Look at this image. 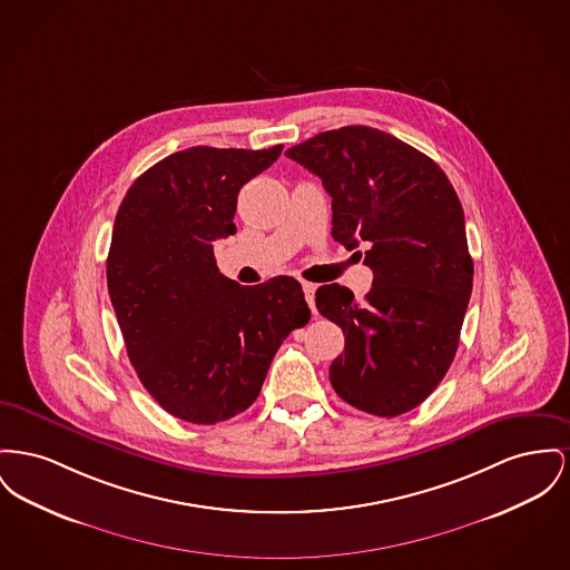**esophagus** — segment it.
<instances>
[{
  "mask_svg": "<svg viewBox=\"0 0 570 570\" xmlns=\"http://www.w3.org/2000/svg\"><path fill=\"white\" fill-rule=\"evenodd\" d=\"M303 295H305V302L309 305L312 312H316V305H314V293H316V286L309 284V282H303L302 284Z\"/></svg>",
  "mask_w": 570,
  "mask_h": 570,
  "instance_id": "esophagus-1",
  "label": "esophagus"
}]
</instances>
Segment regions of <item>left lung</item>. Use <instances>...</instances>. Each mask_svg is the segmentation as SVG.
Returning a JSON list of instances; mask_svg holds the SVG:
<instances>
[{
    "label": "left lung",
    "instance_id": "left-lung-1",
    "mask_svg": "<svg viewBox=\"0 0 570 570\" xmlns=\"http://www.w3.org/2000/svg\"><path fill=\"white\" fill-rule=\"evenodd\" d=\"M332 196V236L366 245L364 302L340 284L316 291L342 327L330 368L342 401L396 417L426 401L450 368L468 312L473 263L459 196L431 157L372 127H342L286 150ZM360 254V252H357Z\"/></svg>",
    "mask_w": 570,
    "mask_h": 570
}]
</instances>
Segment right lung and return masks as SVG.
Here are the masks:
<instances>
[{
  "label": "right lung",
  "mask_w": 570,
  "mask_h": 570,
  "mask_svg": "<svg viewBox=\"0 0 570 570\" xmlns=\"http://www.w3.org/2000/svg\"><path fill=\"white\" fill-rule=\"evenodd\" d=\"M282 148L174 153L146 169L118 208L109 299L141 385L178 420L217 424L245 411L279 344L309 321L297 279L240 286L213 254L215 240L236 233L240 187Z\"/></svg>",
  "instance_id": "right-lung-1"
}]
</instances>
